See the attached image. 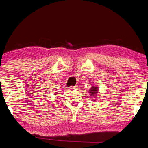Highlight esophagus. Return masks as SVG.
<instances>
[{
  "instance_id": "1",
  "label": "esophagus",
  "mask_w": 148,
  "mask_h": 148,
  "mask_svg": "<svg viewBox=\"0 0 148 148\" xmlns=\"http://www.w3.org/2000/svg\"><path fill=\"white\" fill-rule=\"evenodd\" d=\"M77 86H75V87H70V89H71V90H76L77 89Z\"/></svg>"
}]
</instances>
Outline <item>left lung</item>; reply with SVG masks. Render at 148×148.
Masks as SVG:
<instances>
[{
    "label": "left lung",
    "mask_w": 148,
    "mask_h": 148,
    "mask_svg": "<svg viewBox=\"0 0 148 148\" xmlns=\"http://www.w3.org/2000/svg\"><path fill=\"white\" fill-rule=\"evenodd\" d=\"M98 90H99V89H98V87L92 86L88 91H89V93L91 95L90 96L94 97V96H96V95L98 93Z\"/></svg>",
    "instance_id": "1"
}]
</instances>
